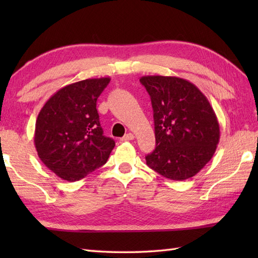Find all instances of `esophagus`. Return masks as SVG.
<instances>
[{
	"label": "esophagus",
	"instance_id": "34e87169",
	"mask_svg": "<svg viewBox=\"0 0 258 258\" xmlns=\"http://www.w3.org/2000/svg\"><path fill=\"white\" fill-rule=\"evenodd\" d=\"M133 140H134V135L132 133L126 134V135L123 136L122 139H120V141H122V142H128V141H133Z\"/></svg>",
	"mask_w": 258,
	"mask_h": 258
}]
</instances>
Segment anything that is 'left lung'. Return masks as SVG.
Segmentation results:
<instances>
[{
	"mask_svg": "<svg viewBox=\"0 0 258 258\" xmlns=\"http://www.w3.org/2000/svg\"><path fill=\"white\" fill-rule=\"evenodd\" d=\"M154 117L156 147L147 166L173 180L193 177L211 161L220 142V124L206 96L176 76H142Z\"/></svg>",
	"mask_w": 258,
	"mask_h": 258,
	"instance_id": "1",
	"label": "left lung"
}]
</instances>
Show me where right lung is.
I'll return each instance as SVG.
<instances>
[{"label": "right lung", "mask_w": 258, "mask_h": 258, "mask_svg": "<svg viewBox=\"0 0 258 258\" xmlns=\"http://www.w3.org/2000/svg\"><path fill=\"white\" fill-rule=\"evenodd\" d=\"M111 79H87L53 94L38 113L34 144L43 164L75 182L106 163L115 146L103 134L96 101Z\"/></svg>", "instance_id": "1"}]
</instances>
